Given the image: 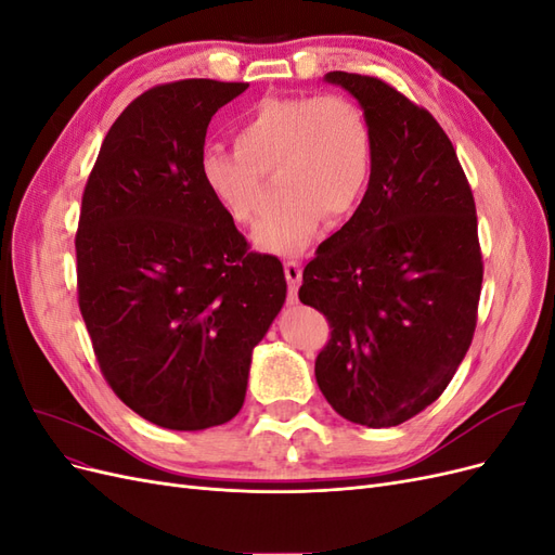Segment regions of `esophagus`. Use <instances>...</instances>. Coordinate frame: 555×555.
I'll return each instance as SVG.
<instances>
[{"instance_id":"obj_1","label":"esophagus","mask_w":555,"mask_h":555,"mask_svg":"<svg viewBox=\"0 0 555 555\" xmlns=\"http://www.w3.org/2000/svg\"><path fill=\"white\" fill-rule=\"evenodd\" d=\"M284 275H287L289 300L294 304L296 292L300 287V280H304V268H300V263H296V261H284Z\"/></svg>"}]
</instances>
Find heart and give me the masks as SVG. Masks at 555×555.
Listing matches in <instances>:
<instances>
[{
	"label": "heart",
	"mask_w": 555,
	"mask_h": 555,
	"mask_svg": "<svg viewBox=\"0 0 555 555\" xmlns=\"http://www.w3.org/2000/svg\"><path fill=\"white\" fill-rule=\"evenodd\" d=\"M373 164V125L357 102L340 94H300L259 102L236 129V150L208 147L198 173L236 224L255 220L263 178L278 173L282 201L261 217L251 241L273 255H298L326 215L338 222L359 208Z\"/></svg>",
	"instance_id": "b5f03b06"
}]
</instances>
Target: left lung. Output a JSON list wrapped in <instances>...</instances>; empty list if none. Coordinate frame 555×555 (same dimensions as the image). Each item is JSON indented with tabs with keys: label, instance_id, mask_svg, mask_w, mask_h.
<instances>
[{
	"label": "left lung",
	"instance_id": "obj_1",
	"mask_svg": "<svg viewBox=\"0 0 555 555\" xmlns=\"http://www.w3.org/2000/svg\"><path fill=\"white\" fill-rule=\"evenodd\" d=\"M373 125L375 164L349 222L317 249L298 298L324 312L314 361L328 405L391 428L438 400L473 343L481 294L475 198L435 117L373 76L331 72Z\"/></svg>",
	"mask_w": 555,
	"mask_h": 555
}]
</instances>
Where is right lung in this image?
I'll use <instances>...</instances> for the list:
<instances>
[{
  "label": "right lung",
  "mask_w": 555,
  "mask_h": 555,
  "mask_svg": "<svg viewBox=\"0 0 555 555\" xmlns=\"http://www.w3.org/2000/svg\"><path fill=\"white\" fill-rule=\"evenodd\" d=\"M247 82L190 78L120 113L82 192L78 306L115 396L169 430L243 408L251 349L287 298L275 257L243 233L198 173L212 115Z\"/></svg>",
  "instance_id": "add662e5"
}]
</instances>
